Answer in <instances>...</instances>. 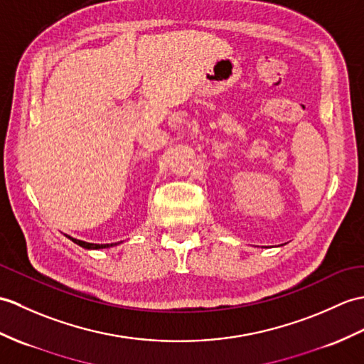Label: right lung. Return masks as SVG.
<instances>
[{"label": "right lung", "mask_w": 364, "mask_h": 364, "mask_svg": "<svg viewBox=\"0 0 364 364\" xmlns=\"http://www.w3.org/2000/svg\"><path fill=\"white\" fill-rule=\"evenodd\" d=\"M68 239H71L74 243H77L79 247H82V248H85V250H104V248H112V247H116V245H119V243H90V242H83V240H77V239H74V237H70V235H68Z\"/></svg>", "instance_id": "1"}]
</instances>
